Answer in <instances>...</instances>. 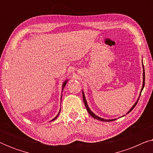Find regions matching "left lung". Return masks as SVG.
Masks as SVG:
<instances>
[{
  "label": "left lung",
  "mask_w": 153,
  "mask_h": 153,
  "mask_svg": "<svg viewBox=\"0 0 153 153\" xmlns=\"http://www.w3.org/2000/svg\"><path fill=\"white\" fill-rule=\"evenodd\" d=\"M142 65H143V84H142V88H141V92H140L139 96V97H138V99H137V102H136L134 104V105H133L132 106H131V108H130V109H129V110L128 111V112L127 113V114H128L129 112H131V110H133V109H134V108L135 106H136V105H137V102H138V101H139V97H140V95H141V92H142V91H143V88H144V85H145V70H144V66H143V59H142ZM82 94H83V102H84L85 106V108H86L87 111L88 112V114H89L90 115H91V116L92 117H93V118H94L95 119H97V120H98L104 121V122H110V121H114V120H116V118H115V119H104V118H100V117L97 116V115H95V114H94V113H93V111H92L91 110V108H89L88 105V103H87L86 99H85V97L84 93H83V91H82ZM125 116V115H124V116ZM123 116H121V117H123Z\"/></svg>",
  "instance_id": "obj_1"
}]
</instances>
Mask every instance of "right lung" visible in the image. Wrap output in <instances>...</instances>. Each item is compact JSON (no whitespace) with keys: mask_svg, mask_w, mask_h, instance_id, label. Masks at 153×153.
Here are the masks:
<instances>
[{"mask_svg":"<svg viewBox=\"0 0 153 153\" xmlns=\"http://www.w3.org/2000/svg\"><path fill=\"white\" fill-rule=\"evenodd\" d=\"M68 79H67V80H65L64 81L63 83H62V91H63V89H64V88L65 87V85H66V84H67V83H68ZM62 95L61 94V97H60V100L62 99ZM60 111H59V112H58V115L57 116H56L55 118H53L52 119V120H51V121H53V120H56V118H57V117L58 116V115H59V114H60Z\"/></svg>","mask_w":153,"mask_h":153,"instance_id":"1","label":"right lung"}]
</instances>
